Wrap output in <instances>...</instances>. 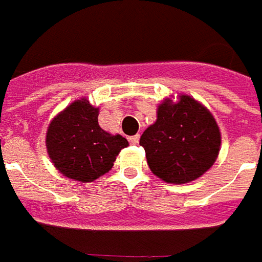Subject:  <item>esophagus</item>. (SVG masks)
Returning a JSON list of instances; mask_svg holds the SVG:
<instances>
[{
	"label": "esophagus",
	"instance_id": "obj_1",
	"mask_svg": "<svg viewBox=\"0 0 262 262\" xmlns=\"http://www.w3.org/2000/svg\"><path fill=\"white\" fill-rule=\"evenodd\" d=\"M128 141L131 145H137L139 141V135H133V137H128Z\"/></svg>",
	"mask_w": 262,
	"mask_h": 262
}]
</instances>
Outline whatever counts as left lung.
Segmentation results:
<instances>
[{"label":"left lung","mask_w":262,"mask_h":262,"mask_svg":"<svg viewBox=\"0 0 262 262\" xmlns=\"http://www.w3.org/2000/svg\"><path fill=\"white\" fill-rule=\"evenodd\" d=\"M139 145L154 174L184 184L202 176L219 154L221 133L207 108L186 95L158 108V120L145 129Z\"/></svg>","instance_id":"obj_1"}]
</instances>
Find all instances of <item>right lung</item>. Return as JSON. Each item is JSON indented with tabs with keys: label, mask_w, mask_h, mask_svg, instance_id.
Listing matches in <instances>:
<instances>
[{
	"label": "right lung",
	"mask_w": 262,
	"mask_h": 262,
	"mask_svg": "<svg viewBox=\"0 0 262 262\" xmlns=\"http://www.w3.org/2000/svg\"><path fill=\"white\" fill-rule=\"evenodd\" d=\"M99 110L82 99L58 114L47 129V152L58 170L74 180H96L113 167L118 152L128 145L97 123Z\"/></svg>",
	"instance_id": "add662e5"
}]
</instances>
